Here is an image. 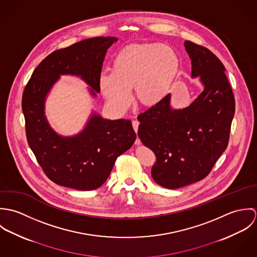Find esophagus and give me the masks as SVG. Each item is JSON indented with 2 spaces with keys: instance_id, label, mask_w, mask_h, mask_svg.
<instances>
[{
  "instance_id": "1",
  "label": "esophagus",
  "mask_w": 257,
  "mask_h": 257,
  "mask_svg": "<svg viewBox=\"0 0 257 257\" xmlns=\"http://www.w3.org/2000/svg\"><path fill=\"white\" fill-rule=\"evenodd\" d=\"M139 125H140V121L139 120H137V119H135V120H133V127H134V130H135V132L136 133H138V130H139ZM136 145H141V141H140V139H137V141H136Z\"/></svg>"
}]
</instances>
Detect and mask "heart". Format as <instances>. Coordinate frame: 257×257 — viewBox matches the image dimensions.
Here are the masks:
<instances>
[{"mask_svg": "<svg viewBox=\"0 0 257 257\" xmlns=\"http://www.w3.org/2000/svg\"><path fill=\"white\" fill-rule=\"evenodd\" d=\"M179 56L169 45L150 43L120 50L112 60V71L99 78L102 94L116 110H125L132 102V88L137 99L154 105L169 93L179 69Z\"/></svg>", "mask_w": 257, "mask_h": 257, "instance_id": "obj_1", "label": "heart"}]
</instances>
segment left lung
I'll return each instance as SVG.
<instances>
[{"label":"left lung","instance_id":"left-lung-1","mask_svg":"<svg viewBox=\"0 0 257 257\" xmlns=\"http://www.w3.org/2000/svg\"><path fill=\"white\" fill-rule=\"evenodd\" d=\"M192 77L200 76L204 91L187 108L173 110L170 95L139 114V137L156 162L153 180L177 189L207 177L228 145L235 102L220 59L207 47L186 40Z\"/></svg>","mask_w":257,"mask_h":257}]
</instances>
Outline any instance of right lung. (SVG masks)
Returning <instances> with one entry per match:
<instances>
[{"label":"right lung","mask_w":257,"mask_h":257,"mask_svg":"<svg viewBox=\"0 0 257 257\" xmlns=\"http://www.w3.org/2000/svg\"><path fill=\"white\" fill-rule=\"evenodd\" d=\"M117 38L97 37L53 51L35 69L22 100L29 146L45 175L55 184L81 191L106 182L116 158L133 147L137 135L128 119L110 120L93 113L82 133L58 136L44 115V100L60 75L71 74L100 92L99 78L106 52Z\"/></svg>","instance_id":"1"}]
</instances>
